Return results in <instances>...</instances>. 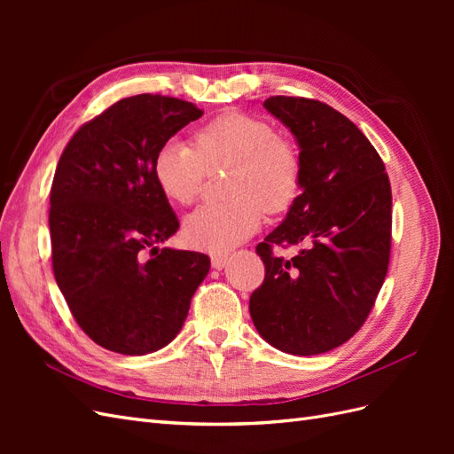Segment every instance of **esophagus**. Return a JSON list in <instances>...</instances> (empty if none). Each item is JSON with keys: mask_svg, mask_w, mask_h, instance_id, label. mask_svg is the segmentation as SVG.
<instances>
[{"mask_svg": "<svg viewBox=\"0 0 454 454\" xmlns=\"http://www.w3.org/2000/svg\"><path fill=\"white\" fill-rule=\"evenodd\" d=\"M227 261H229V255H225V254H214L212 255V267L214 269H223L225 265H227Z\"/></svg>", "mask_w": 454, "mask_h": 454, "instance_id": "1", "label": "esophagus"}]
</instances>
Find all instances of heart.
<instances>
[{"label":"heart","mask_w":454,"mask_h":454,"mask_svg":"<svg viewBox=\"0 0 454 454\" xmlns=\"http://www.w3.org/2000/svg\"><path fill=\"white\" fill-rule=\"evenodd\" d=\"M231 168L225 204H206L185 219V240L199 250L223 254L259 227L263 210L284 212L301 187L297 147L270 122L246 114L219 115L195 136L162 144L153 160L159 189L168 200L189 206L200 193L206 172Z\"/></svg>","instance_id":"heart-1"}]
</instances>
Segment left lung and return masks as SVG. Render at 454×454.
Instances as JSON below:
<instances>
[{
    "label": "left lung",
    "instance_id": "8db88e82",
    "mask_svg": "<svg viewBox=\"0 0 454 454\" xmlns=\"http://www.w3.org/2000/svg\"><path fill=\"white\" fill-rule=\"evenodd\" d=\"M263 107L299 145L301 195L257 255L265 280L250 297L269 345L314 356L340 347L364 325L388 270L392 191L364 132L318 100L270 96ZM304 244L292 260L271 246Z\"/></svg>",
    "mask_w": 454,
    "mask_h": 454
}]
</instances>
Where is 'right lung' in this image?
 <instances>
[{"label":"right lung","mask_w":454,"mask_h":454,"mask_svg":"<svg viewBox=\"0 0 454 454\" xmlns=\"http://www.w3.org/2000/svg\"><path fill=\"white\" fill-rule=\"evenodd\" d=\"M200 115L170 96L122 98L74 134L54 172V278L79 327L112 352L167 347L210 270L208 255L159 248L180 222L153 174L159 147Z\"/></svg>","instance_id":"obj_1"}]
</instances>
